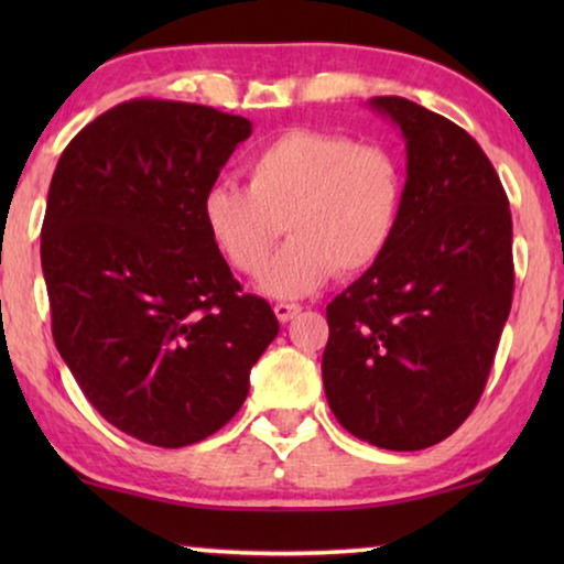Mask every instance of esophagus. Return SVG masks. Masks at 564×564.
<instances>
[{
	"label": "esophagus",
	"mask_w": 564,
	"mask_h": 564,
	"mask_svg": "<svg viewBox=\"0 0 564 564\" xmlns=\"http://www.w3.org/2000/svg\"><path fill=\"white\" fill-rule=\"evenodd\" d=\"M300 311H303V307H300L297 303H276L274 305V315L280 318V323L292 321Z\"/></svg>",
	"instance_id": "1"
}]
</instances>
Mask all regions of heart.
<instances>
[{
    "mask_svg": "<svg viewBox=\"0 0 564 564\" xmlns=\"http://www.w3.org/2000/svg\"><path fill=\"white\" fill-rule=\"evenodd\" d=\"M405 197L400 159L380 143L292 128L246 161V189L215 184L203 226L230 269L264 272L282 229L293 236L261 288L274 297L311 295L338 272L354 276L382 259Z\"/></svg>",
    "mask_w": 564,
    "mask_h": 564,
    "instance_id": "1",
    "label": "heart"
}]
</instances>
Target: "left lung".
I'll list each match as a JSON object with an SVG mask.
<instances>
[{"mask_svg":"<svg viewBox=\"0 0 564 564\" xmlns=\"http://www.w3.org/2000/svg\"><path fill=\"white\" fill-rule=\"evenodd\" d=\"M369 105L405 138V197L382 259L326 307L323 388L349 434L415 452L482 395L511 313L513 223L467 130L403 97Z\"/></svg>","mask_w":564,"mask_h":564,"instance_id":"1","label":"left lung"}]
</instances>
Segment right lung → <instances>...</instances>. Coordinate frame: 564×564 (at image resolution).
I'll use <instances>...</instances> for the list:
<instances>
[{
    "label": "right lung",
    "instance_id": "add662e5",
    "mask_svg": "<svg viewBox=\"0 0 564 564\" xmlns=\"http://www.w3.org/2000/svg\"><path fill=\"white\" fill-rule=\"evenodd\" d=\"M251 122L130 99L61 153L41 230L56 349L99 415L180 449L238 413L280 323L203 226V197Z\"/></svg>",
    "mask_w": 564,
    "mask_h": 564
}]
</instances>
